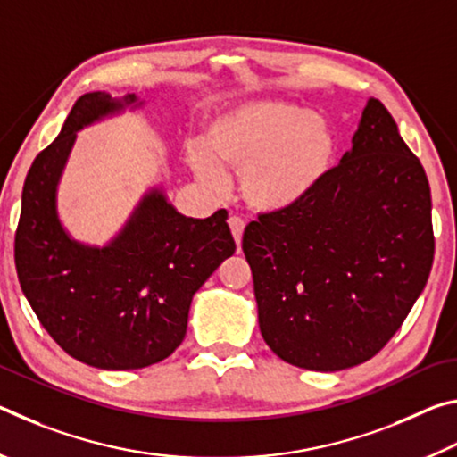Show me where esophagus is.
Masks as SVG:
<instances>
[{
	"label": "esophagus",
	"instance_id": "1",
	"mask_svg": "<svg viewBox=\"0 0 457 457\" xmlns=\"http://www.w3.org/2000/svg\"><path fill=\"white\" fill-rule=\"evenodd\" d=\"M229 223V229H231V236H234L236 244L239 245L242 244V236H244V228H245V221L242 218H237V215H231V218L228 220Z\"/></svg>",
	"mask_w": 457,
	"mask_h": 457
}]
</instances>
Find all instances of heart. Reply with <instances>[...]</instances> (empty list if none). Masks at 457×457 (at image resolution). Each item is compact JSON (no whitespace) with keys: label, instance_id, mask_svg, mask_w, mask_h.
<instances>
[{"label":"heart","instance_id":"b5f03b06","mask_svg":"<svg viewBox=\"0 0 457 457\" xmlns=\"http://www.w3.org/2000/svg\"><path fill=\"white\" fill-rule=\"evenodd\" d=\"M205 151L191 154L201 181L218 185L220 165L242 173L245 204L264 213L292 210L324 181L337 154L327 119L288 100H252L220 112L205 133Z\"/></svg>","mask_w":457,"mask_h":457}]
</instances>
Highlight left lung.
Wrapping results in <instances>:
<instances>
[{
	"label": "left lung",
	"mask_w": 457,
	"mask_h": 457,
	"mask_svg": "<svg viewBox=\"0 0 457 457\" xmlns=\"http://www.w3.org/2000/svg\"><path fill=\"white\" fill-rule=\"evenodd\" d=\"M260 332L282 361L349 369L401 328L431 272V191L381 100L311 197L247 223Z\"/></svg>",
	"instance_id": "1"
}]
</instances>
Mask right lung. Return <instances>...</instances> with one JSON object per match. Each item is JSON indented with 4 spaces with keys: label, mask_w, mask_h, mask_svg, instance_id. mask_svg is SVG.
I'll list each match as a JSON object with an SVG mask.
<instances>
[{
    "label": "right lung",
    "mask_w": 457,
    "mask_h": 457,
    "mask_svg": "<svg viewBox=\"0 0 457 457\" xmlns=\"http://www.w3.org/2000/svg\"><path fill=\"white\" fill-rule=\"evenodd\" d=\"M137 103L88 92L29 167L15 229L21 290L48 335L90 367L143 369L167 359L187 332L191 298L236 252L228 212L185 218L165 193L141 199L120 234L90 247L66 234L56 191L76 133Z\"/></svg>",
    "instance_id": "obj_1"
}]
</instances>
